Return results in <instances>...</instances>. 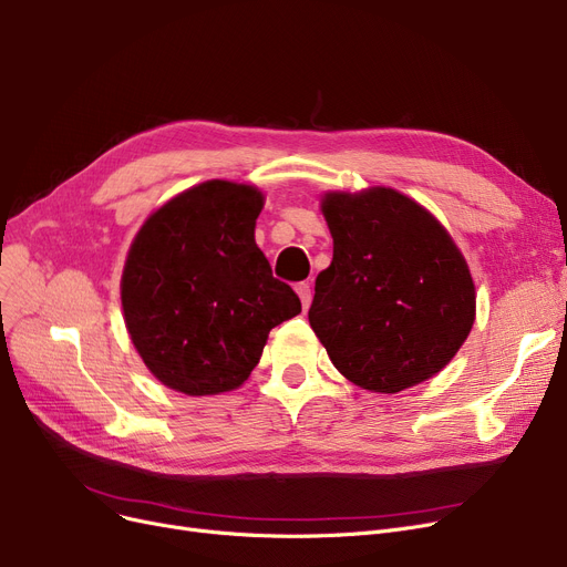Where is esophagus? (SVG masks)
Returning <instances> with one entry per match:
<instances>
[{
	"label": "esophagus",
	"mask_w": 567,
	"mask_h": 567,
	"mask_svg": "<svg viewBox=\"0 0 567 567\" xmlns=\"http://www.w3.org/2000/svg\"><path fill=\"white\" fill-rule=\"evenodd\" d=\"M296 293H299V299H301V303H303V310H308L310 303H312L310 282H299V285H296Z\"/></svg>",
	"instance_id": "esophagus-1"
}]
</instances>
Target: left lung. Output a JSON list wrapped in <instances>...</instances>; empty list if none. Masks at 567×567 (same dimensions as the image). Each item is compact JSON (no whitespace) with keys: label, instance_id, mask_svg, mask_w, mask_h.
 I'll return each mask as SVG.
<instances>
[{"label":"left lung","instance_id":"8db88e82","mask_svg":"<svg viewBox=\"0 0 567 567\" xmlns=\"http://www.w3.org/2000/svg\"><path fill=\"white\" fill-rule=\"evenodd\" d=\"M333 261L308 312L333 365L355 385L400 393L449 363L475 317L468 266L439 220L393 188L321 202Z\"/></svg>","mask_w":567,"mask_h":567}]
</instances>
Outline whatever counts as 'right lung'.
I'll use <instances>...</instances> for the list:
<instances>
[{"label":"right lung","mask_w":567,"mask_h":567,"mask_svg":"<svg viewBox=\"0 0 567 567\" xmlns=\"http://www.w3.org/2000/svg\"><path fill=\"white\" fill-rule=\"evenodd\" d=\"M261 204L252 186L206 182L135 236L122 278L126 329L146 368L178 393L241 385L268 331L301 312L255 244Z\"/></svg>","instance_id":"add662e5"}]
</instances>
